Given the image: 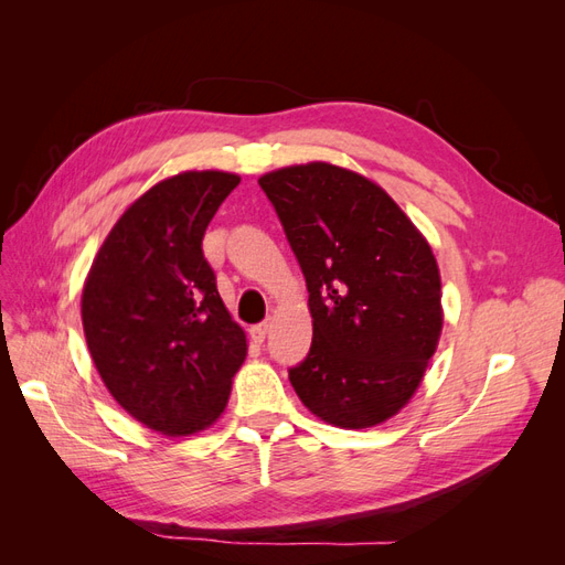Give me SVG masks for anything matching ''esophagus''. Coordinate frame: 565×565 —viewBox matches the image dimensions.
Segmentation results:
<instances>
[{
	"label": "esophagus",
	"mask_w": 565,
	"mask_h": 565,
	"mask_svg": "<svg viewBox=\"0 0 565 565\" xmlns=\"http://www.w3.org/2000/svg\"><path fill=\"white\" fill-rule=\"evenodd\" d=\"M268 328H270V324H268L266 320L256 322V324H252V328H249V337L256 341V344H262V341H264L266 334H268Z\"/></svg>",
	"instance_id": "34e87169"
}]
</instances>
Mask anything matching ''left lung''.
<instances>
[{"label": "left lung", "mask_w": 565, "mask_h": 565, "mask_svg": "<svg viewBox=\"0 0 565 565\" xmlns=\"http://www.w3.org/2000/svg\"><path fill=\"white\" fill-rule=\"evenodd\" d=\"M309 289L313 341L289 367L301 403L341 429H367L413 398L436 351V256L370 179L328 162L259 179Z\"/></svg>", "instance_id": "1"}]
</instances>
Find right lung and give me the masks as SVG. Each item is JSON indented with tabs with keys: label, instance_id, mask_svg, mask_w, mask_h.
<instances>
[{
	"label": "right lung",
	"instance_id": "obj_1",
	"mask_svg": "<svg viewBox=\"0 0 565 565\" xmlns=\"http://www.w3.org/2000/svg\"><path fill=\"white\" fill-rule=\"evenodd\" d=\"M241 177L183 172L119 216L82 292V324L110 396L148 429L188 436L218 419L247 355L202 237Z\"/></svg>",
	"mask_w": 565,
	"mask_h": 565
}]
</instances>
